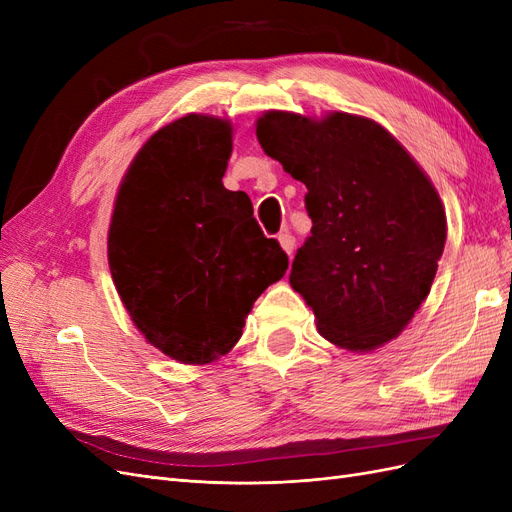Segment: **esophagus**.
<instances>
[{"instance_id":"esophagus-1","label":"esophagus","mask_w":512,"mask_h":512,"mask_svg":"<svg viewBox=\"0 0 512 512\" xmlns=\"http://www.w3.org/2000/svg\"><path fill=\"white\" fill-rule=\"evenodd\" d=\"M277 239H280V245L284 247V252L290 256L294 252V245H297V239L292 237V232L284 230V232H280V237H277Z\"/></svg>"}]
</instances>
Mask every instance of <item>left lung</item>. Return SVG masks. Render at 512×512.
<instances>
[{"label": "left lung", "instance_id": "8db88e82", "mask_svg": "<svg viewBox=\"0 0 512 512\" xmlns=\"http://www.w3.org/2000/svg\"><path fill=\"white\" fill-rule=\"evenodd\" d=\"M267 156L305 183L312 235L292 260L290 286L318 331L346 350L397 337L429 294L446 241L440 196L376 121H322L271 111L258 119Z\"/></svg>", "mask_w": 512, "mask_h": 512}]
</instances>
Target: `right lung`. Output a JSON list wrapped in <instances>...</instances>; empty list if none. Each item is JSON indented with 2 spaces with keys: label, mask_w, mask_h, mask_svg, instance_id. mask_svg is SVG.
<instances>
[{
  "label": "right lung",
  "mask_w": 512,
  "mask_h": 512,
  "mask_svg": "<svg viewBox=\"0 0 512 512\" xmlns=\"http://www.w3.org/2000/svg\"><path fill=\"white\" fill-rule=\"evenodd\" d=\"M228 121L188 115L153 134L123 177L108 230L119 297L147 342L203 365L239 342L245 316L288 256L252 200L224 188Z\"/></svg>",
  "instance_id": "obj_1"
}]
</instances>
